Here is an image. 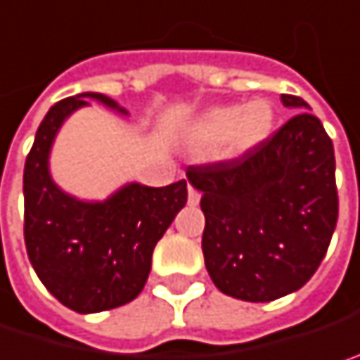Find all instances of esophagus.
<instances>
[{"instance_id": "34e87169", "label": "esophagus", "mask_w": 360, "mask_h": 360, "mask_svg": "<svg viewBox=\"0 0 360 360\" xmlns=\"http://www.w3.org/2000/svg\"><path fill=\"white\" fill-rule=\"evenodd\" d=\"M200 200H202V193H200L193 185H189V193H187V202H189V206H198V204H200Z\"/></svg>"}]
</instances>
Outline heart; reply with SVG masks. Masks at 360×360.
<instances>
[{
    "label": "heart",
    "mask_w": 360,
    "mask_h": 360,
    "mask_svg": "<svg viewBox=\"0 0 360 360\" xmlns=\"http://www.w3.org/2000/svg\"><path fill=\"white\" fill-rule=\"evenodd\" d=\"M274 125V111L266 101H251L245 107H216L204 113L189 131V140L198 150H210L218 144L231 156H239L262 144Z\"/></svg>",
    "instance_id": "1"
}]
</instances>
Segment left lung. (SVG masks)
I'll use <instances>...</instances> for the list:
<instances>
[{"label": "left lung", "instance_id": "1", "mask_svg": "<svg viewBox=\"0 0 360 360\" xmlns=\"http://www.w3.org/2000/svg\"><path fill=\"white\" fill-rule=\"evenodd\" d=\"M280 98L299 113L262 144L187 167V179L202 191L206 270L220 292L251 303L307 284L338 220L332 140L301 96Z\"/></svg>", "mask_w": 360, "mask_h": 360}]
</instances>
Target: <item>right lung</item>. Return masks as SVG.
Masks as SVG:
<instances>
[{"mask_svg": "<svg viewBox=\"0 0 360 360\" xmlns=\"http://www.w3.org/2000/svg\"><path fill=\"white\" fill-rule=\"evenodd\" d=\"M127 113L113 98L82 92L53 105L24 165V243L51 295L78 313L134 301L152 268V251L187 202V181L167 187L129 183L105 202L63 193L49 175V152L61 123L88 101Z\"/></svg>", "mask_w": 360, "mask_h": 360, "instance_id": "obj_1", "label": "right lung"}]
</instances>
